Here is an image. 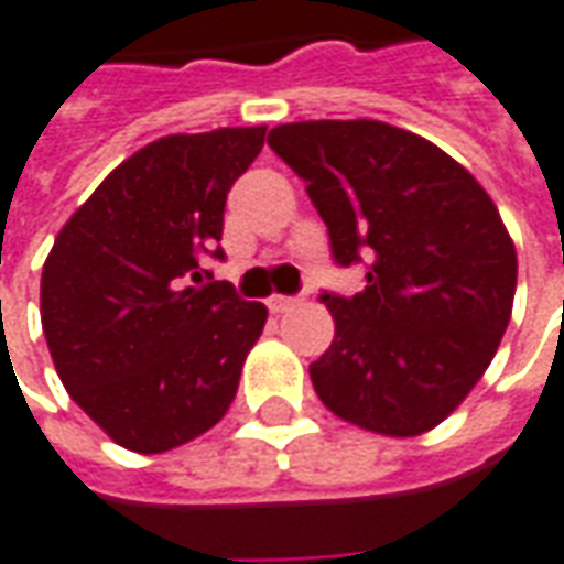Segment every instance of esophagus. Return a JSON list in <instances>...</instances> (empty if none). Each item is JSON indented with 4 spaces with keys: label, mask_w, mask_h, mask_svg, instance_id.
I'll return each instance as SVG.
<instances>
[{
    "label": "esophagus",
    "mask_w": 564,
    "mask_h": 564,
    "mask_svg": "<svg viewBox=\"0 0 564 564\" xmlns=\"http://www.w3.org/2000/svg\"><path fill=\"white\" fill-rule=\"evenodd\" d=\"M299 305V299L295 295H271L269 299V311L271 314H283V311H290Z\"/></svg>",
    "instance_id": "esophagus-1"
}]
</instances>
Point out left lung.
Listing matches in <instances>:
<instances>
[{
    "label": "left lung",
    "instance_id": "8db88e82",
    "mask_svg": "<svg viewBox=\"0 0 564 564\" xmlns=\"http://www.w3.org/2000/svg\"><path fill=\"white\" fill-rule=\"evenodd\" d=\"M269 145L305 180L336 265H366L354 295L323 293L336 338L311 364L338 419L419 436L452 415L510 323L516 247L458 161L384 121H293Z\"/></svg>",
    "mask_w": 564,
    "mask_h": 564
}]
</instances>
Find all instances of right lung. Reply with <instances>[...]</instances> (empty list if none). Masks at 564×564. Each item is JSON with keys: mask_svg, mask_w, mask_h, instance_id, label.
<instances>
[{"mask_svg": "<svg viewBox=\"0 0 564 564\" xmlns=\"http://www.w3.org/2000/svg\"><path fill=\"white\" fill-rule=\"evenodd\" d=\"M262 143L265 128L161 137L121 161L51 247L39 295L51 360L118 446H183L238 393L269 311L200 265L226 259L228 188Z\"/></svg>", "mask_w": 564, "mask_h": 564, "instance_id": "add662e5", "label": "right lung"}]
</instances>
